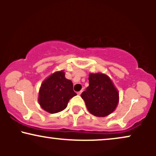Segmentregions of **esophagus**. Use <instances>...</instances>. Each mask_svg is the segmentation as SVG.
I'll list each match as a JSON object with an SVG mask.
<instances>
[{
    "label": "esophagus",
    "mask_w": 156,
    "mask_h": 156,
    "mask_svg": "<svg viewBox=\"0 0 156 156\" xmlns=\"http://www.w3.org/2000/svg\"><path fill=\"white\" fill-rule=\"evenodd\" d=\"M82 92H83V91H80V92H78V93H77V94H78V95H80V94H81V93H82Z\"/></svg>",
    "instance_id": "obj_1"
}]
</instances>
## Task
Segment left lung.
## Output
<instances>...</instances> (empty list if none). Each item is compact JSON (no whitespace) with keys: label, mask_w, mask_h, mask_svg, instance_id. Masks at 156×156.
Segmentation results:
<instances>
[{"label":"left lung","mask_w":156,"mask_h":156,"mask_svg":"<svg viewBox=\"0 0 156 156\" xmlns=\"http://www.w3.org/2000/svg\"><path fill=\"white\" fill-rule=\"evenodd\" d=\"M89 83L81 94L89 112L101 117L114 112L119 101V93L110 78L102 73H90Z\"/></svg>","instance_id":"left-lung-1"}]
</instances>
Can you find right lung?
Returning a JSON list of instances; mask_svg holds the SVG:
<instances>
[{
    "label": "right lung",
    "instance_id": "1",
    "mask_svg": "<svg viewBox=\"0 0 156 156\" xmlns=\"http://www.w3.org/2000/svg\"><path fill=\"white\" fill-rule=\"evenodd\" d=\"M63 71L55 72L41 85L39 103L46 112L55 114L67 108L68 102L76 95L73 82L65 78Z\"/></svg>",
    "mask_w": 156,
    "mask_h": 156
}]
</instances>
